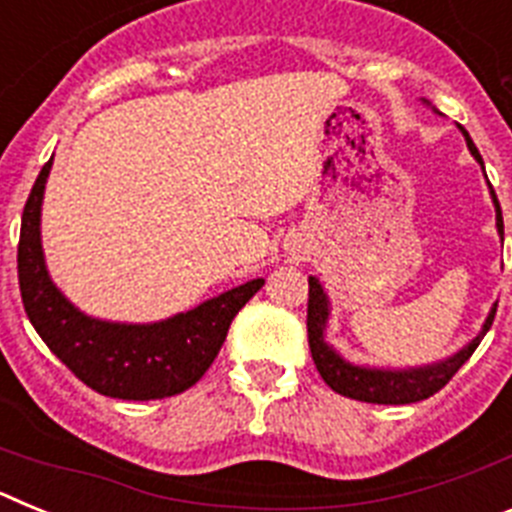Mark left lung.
Here are the masks:
<instances>
[{
    "instance_id": "1",
    "label": "left lung",
    "mask_w": 512,
    "mask_h": 512,
    "mask_svg": "<svg viewBox=\"0 0 512 512\" xmlns=\"http://www.w3.org/2000/svg\"><path fill=\"white\" fill-rule=\"evenodd\" d=\"M459 130L464 133L467 148L477 158V164L485 169V161L479 156L474 140L469 138V133L461 125ZM490 194L492 202H495L497 233H500V238H505L503 210H500V202H497V194L492 189V184ZM307 284H310V295H307V341H310V354L315 366H318L320 377L338 395L351 397V400L359 402H374V405H410V402L428 400L431 395H436L441 387L449 384V379L459 372L461 366H464V361L474 354V348L485 338L497 312V305H492L485 325L479 330V336L472 343H467L461 351H456L454 356H449V359L436 361V364L428 366H413V369H372V366L351 364V361H346L338 354L336 348L325 343V325H328L330 315L328 295H325L323 284L315 277L307 279Z\"/></svg>"
}]
</instances>
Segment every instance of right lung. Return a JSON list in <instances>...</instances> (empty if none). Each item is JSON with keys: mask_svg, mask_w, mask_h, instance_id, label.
I'll list each match as a JSON object with an SVG mask.
<instances>
[{"mask_svg": "<svg viewBox=\"0 0 512 512\" xmlns=\"http://www.w3.org/2000/svg\"><path fill=\"white\" fill-rule=\"evenodd\" d=\"M51 164L40 169L22 210L17 277L27 318L45 346L94 392L117 400H161L202 379L228 328L264 279L233 287L161 323H110L89 318L61 295L45 269L40 246V205Z\"/></svg>", "mask_w": 512, "mask_h": 512, "instance_id": "right-lung-1", "label": "right lung"}]
</instances>
